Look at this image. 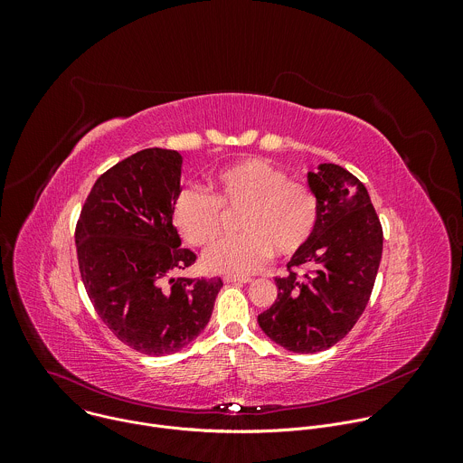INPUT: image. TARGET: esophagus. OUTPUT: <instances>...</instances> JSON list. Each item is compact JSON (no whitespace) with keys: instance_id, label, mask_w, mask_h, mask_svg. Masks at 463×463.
Here are the masks:
<instances>
[{"instance_id":"1","label":"esophagus","mask_w":463,"mask_h":463,"mask_svg":"<svg viewBox=\"0 0 463 463\" xmlns=\"http://www.w3.org/2000/svg\"><path fill=\"white\" fill-rule=\"evenodd\" d=\"M223 280L227 284H249V282H252V279H249V277H225Z\"/></svg>"}]
</instances>
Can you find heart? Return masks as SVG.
Segmentation results:
<instances>
[{
	"mask_svg": "<svg viewBox=\"0 0 463 463\" xmlns=\"http://www.w3.org/2000/svg\"><path fill=\"white\" fill-rule=\"evenodd\" d=\"M211 192L184 186L177 192L172 218L181 236L195 245H211L223 231L226 214H236L241 232L203 254L211 273L250 275L273 256L293 258L309 241L318 205L313 190L273 163L249 157L231 163L211 177Z\"/></svg>",
	"mask_w": 463,
	"mask_h": 463,
	"instance_id": "heart-1",
	"label": "heart"
}]
</instances>
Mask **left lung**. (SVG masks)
<instances>
[{
  "label": "left lung",
  "mask_w": 463,
  "mask_h": 463,
  "mask_svg": "<svg viewBox=\"0 0 463 463\" xmlns=\"http://www.w3.org/2000/svg\"><path fill=\"white\" fill-rule=\"evenodd\" d=\"M318 205L315 231L275 279L279 297L258 315L261 332L295 354L332 348L363 315L377 277L383 229L366 186L334 163L307 172ZM293 267L307 271L298 278Z\"/></svg>",
  "instance_id": "obj_1"
}]
</instances>
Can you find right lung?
<instances>
[{
	"instance_id": "right-lung-1",
	"label": "right lung",
	"mask_w": 463,
	"mask_h": 463,
	"mask_svg": "<svg viewBox=\"0 0 463 463\" xmlns=\"http://www.w3.org/2000/svg\"><path fill=\"white\" fill-rule=\"evenodd\" d=\"M183 157L146 148L93 184L75 241L88 297L113 335L145 355H170L200 335L222 279H172L195 261L172 223Z\"/></svg>"
}]
</instances>
